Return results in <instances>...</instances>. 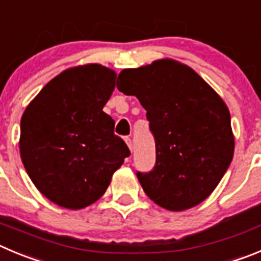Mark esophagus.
I'll list each match as a JSON object with an SVG mask.
<instances>
[{
    "label": "esophagus",
    "mask_w": 261,
    "mask_h": 261,
    "mask_svg": "<svg viewBox=\"0 0 261 261\" xmlns=\"http://www.w3.org/2000/svg\"><path fill=\"white\" fill-rule=\"evenodd\" d=\"M125 142H126V144H127V147L130 148V150H133V143H131V139L128 138V136H126L125 138Z\"/></svg>",
    "instance_id": "1"
}]
</instances>
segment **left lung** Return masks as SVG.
<instances>
[{
	"mask_svg": "<svg viewBox=\"0 0 261 261\" xmlns=\"http://www.w3.org/2000/svg\"><path fill=\"white\" fill-rule=\"evenodd\" d=\"M117 89L147 111L155 165L136 172L161 207L182 211L207 198L232 162L234 136L223 99L192 68L172 59L123 69Z\"/></svg>",
	"mask_w": 261,
	"mask_h": 261,
	"instance_id": "8db88e82",
	"label": "left lung"
}]
</instances>
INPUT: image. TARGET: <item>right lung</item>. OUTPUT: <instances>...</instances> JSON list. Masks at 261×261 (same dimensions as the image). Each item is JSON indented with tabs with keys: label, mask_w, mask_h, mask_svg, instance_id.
Segmentation results:
<instances>
[{
	"label": "right lung",
	"mask_w": 261,
	"mask_h": 261,
	"mask_svg": "<svg viewBox=\"0 0 261 261\" xmlns=\"http://www.w3.org/2000/svg\"><path fill=\"white\" fill-rule=\"evenodd\" d=\"M116 72L100 64L69 68L28 104L20 121V157L36 188L70 210L94 203L130 155L103 112Z\"/></svg>",
	"instance_id": "1"
}]
</instances>
